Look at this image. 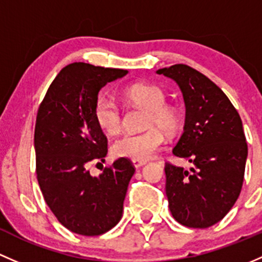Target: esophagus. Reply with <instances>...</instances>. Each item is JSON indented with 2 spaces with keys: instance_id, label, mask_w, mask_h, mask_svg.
<instances>
[{
  "instance_id": "34e87169",
  "label": "esophagus",
  "mask_w": 262,
  "mask_h": 262,
  "mask_svg": "<svg viewBox=\"0 0 262 262\" xmlns=\"http://www.w3.org/2000/svg\"><path fill=\"white\" fill-rule=\"evenodd\" d=\"M145 164H146V161H142V160H132V165H134L136 169L141 168V166H144Z\"/></svg>"
}]
</instances>
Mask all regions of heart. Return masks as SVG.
<instances>
[{
    "label": "heart",
    "mask_w": 262,
    "mask_h": 262,
    "mask_svg": "<svg viewBox=\"0 0 262 262\" xmlns=\"http://www.w3.org/2000/svg\"><path fill=\"white\" fill-rule=\"evenodd\" d=\"M123 97L128 102L146 108V126L150 130L141 134H125L112 145L113 155L131 160L146 161L154 158L164 144V130L174 134L179 128L180 113L177 108L165 104V93L156 85L136 83L123 90ZM94 120L102 131L115 135L121 128V111L118 104L107 96H101L94 103ZM158 125V128H154Z\"/></svg>",
    "instance_id": "heart-1"
}]
</instances>
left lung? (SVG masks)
Masks as SVG:
<instances>
[{
    "mask_svg": "<svg viewBox=\"0 0 262 262\" xmlns=\"http://www.w3.org/2000/svg\"><path fill=\"white\" fill-rule=\"evenodd\" d=\"M174 80L185 104L184 132L172 149L189 170L165 164V191L175 221L191 228L220 222L244 183L247 144L242 121L228 97L209 78L184 64L156 71Z\"/></svg>",
    "mask_w": 262,
    "mask_h": 262,
    "instance_id": "1",
    "label": "left lung"
}]
</instances>
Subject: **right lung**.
<instances>
[{
    "label": "right lung",
    "mask_w": 262,
    "mask_h": 262,
    "mask_svg": "<svg viewBox=\"0 0 262 262\" xmlns=\"http://www.w3.org/2000/svg\"><path fill=\"white\" fill-rule=\"evenodd\" d=\"M127 73L87 63L69 64L53 80L37 111V182L51 212L74 233L98 236L122 217L135 172L131 161L117 159L98 177H92L87 166L107 155V137L93 115L99 91Z\"/></svg>",
    "instance_id": "right-lung-1"
}]
</instances>
